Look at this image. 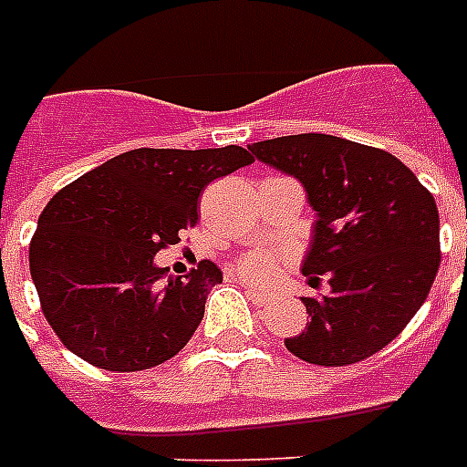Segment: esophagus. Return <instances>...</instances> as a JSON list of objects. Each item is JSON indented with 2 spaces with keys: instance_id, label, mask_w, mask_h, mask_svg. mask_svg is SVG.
<instances>
[{
  "instance_id": "esophagus-1",
  "label": "esophagus",
  "mask_w": 467,
  "mask_h": 467,
  "mask_svg": "<svg viewBox=\"0 0 467 467\" xmlns=\"http://www.w3.org/2000/svg\"><path fill=\"white\" fill-rule=\"evenodd\" d=\"M240 285L244 288V291H247L249 300H252V303H256V306H264V303L269 300V293L259 291V288H252V285H249L244 278H240Z\"/></svg>"
}]
</instances>
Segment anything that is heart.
<instances>
[{
    "label": "heart",
    "instance_id": "b5f03b06",
    "mask_svg": "<svg viewBox=\"0 0 467 467\" xmlns=\"http://www.w3.org/2000/svg\"><path fill=\"white\" fill-rule=\"evenodd\" d=\"M237 271L247 281H254V284H269L271 278L278 274V259L269 252H249L240 259L237 264Z\"/></svg>",
    "mask_w": 467,
    "mask_h": 467
}]
</instances>
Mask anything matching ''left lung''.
<instances>
[{
  "instance_id": "8db88e82",
  "label": "left lung",
  "mask_w": 467,
  "mask_h": 467,
  "mask_svg": "<svg viewBox=\"0 0 467 467\" xmlns=\"http://www.w3.org/2000/svg\"><path fill=\"white\" fill-rule=\"evenodd\" d=\"M296 176L317 213L303 276L310 322L285 348L317 366H348L385 348L427 300L441 264L434 196L390 152L325 133L249 145Z\"/></svg>"
}]
</instances>
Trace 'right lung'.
Instances as JSON below:
<instances>
[{"mask_svg":"<svg viewBox=\"0 0 467 467\" xmlns=\"http://www.w3.org/2000/svg\"><path fill=\"white\" fill-rule=\"evenodd\" d=\"M249 150L123 152L57 191L28 247L31 278L47 325L65 347L106 370L169 361L201 325L223 271L203 259L167 278L155 254L196 225L213 179L252 164Z\"/></svg>","mask_w":467,"mask_h":467,"instance_id":"obj_1","label":"right lung"}]
</instances>
